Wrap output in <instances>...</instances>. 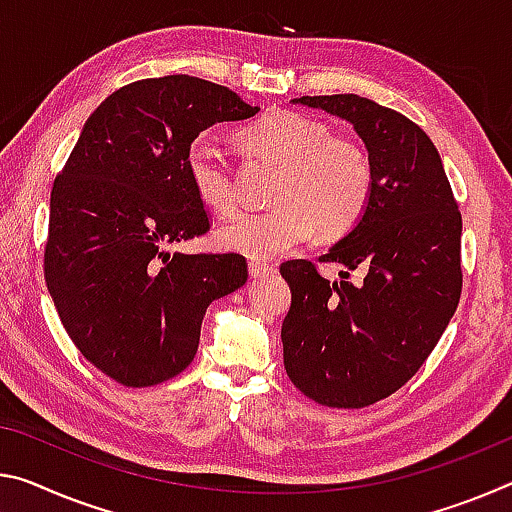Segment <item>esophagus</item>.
I'll use <instances>...</instances> for the list:
<instances>
[{
  "instance_id": "34e87169",
  "label": "esophagus",
  "mask_w": 512,
  "mask_h": 512,
  "mask_svg": "<svg viewBox=\"0 0 512 512\" xmlns=\"http://www.w3.org/2000/svg\"><path fill=\"white\" fill-rule=\"evenodd\" d=\"M248 271H250V278H266V275L275 273V266L266 264V262H259V259H250Z\"/></svg>"
}]
</instances>
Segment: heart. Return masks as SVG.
Segmentation results:
<instances>
[{"label": "heart", "instance_id": "b5f03b06", "mask_svg": "<svg viewBox=\"0 0 512 512\" xmlns=\"http://www.w3.org/2000/svg\"><path fill=\"white\" fill-rule=\"evenodd\" d=\"M241 141L255 157L278 168L271 209L239 214L216 234V243L253 259L289 253L319 230L342 237L367 212L373 191V161L364 145L346 134L294 111L271 113L248 127ZM186 173L196 196L227 216L237 209V186L223 152L209 136H198L186 150Z\"/></svg>", "mask_w": 512, "mask_h": 512}]
</instances>
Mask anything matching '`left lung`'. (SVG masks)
Returning <instances> with one entry per match:
<instances>
[{
  "label": "left lung",
  "instance_id": "obj_1",
  "mask_svg": "<svg viewBox=\"0 0 512 512\" xmlns=\"http://www.w3.org/2000/svg\"><path fill=\"white\" fill-rule=\"evenodd\" d=\"M296 102L353 125L373 191L355 230L319 257L345 266L342 281L323 279L312 259L280 266L291 287L285 369L307 399L367 408L415 376L456 312L462 216L433 141L403 113L353 93Z\"/></svg>",
  "mask_w": 512,
  "mask_h": 512
}]
</instances>
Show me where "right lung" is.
I'll return each instance as SVG.
<instances>
[{"mask_svg":"<svg viewBox=\"0 0 512 512\" xmlns=\"http://www.w3.org/2000/svg\"><path fill=\"white\" fill-rule=\"evenodd\" d=\"M257 111L200 77L132 81L91 113L56 175L47 289L79 353L116 383L152 387L182 373L209 303L246 285L239 253L166 248L212 227L186 173L189 145Z\"/></svg>","mask_w":512,"mask_h":512,"instance_id":"obj_1","label":"right lung"}]
</instances>
